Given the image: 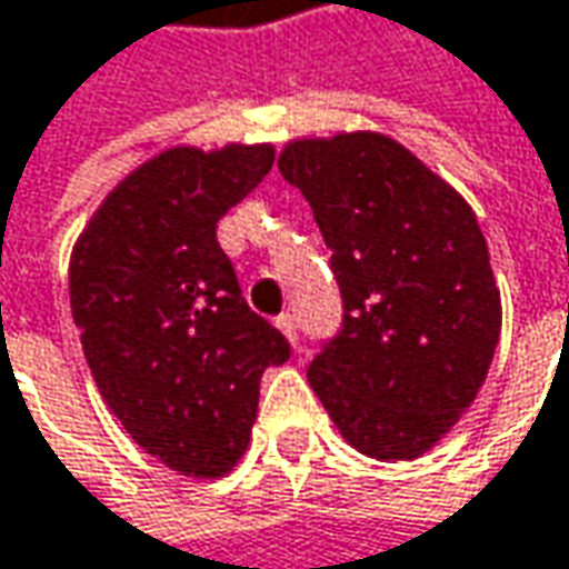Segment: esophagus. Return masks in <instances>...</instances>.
Listing matches in <instances>:
<instances>
[{"label": "esophagus", "mask_w": 569, "mask_h": 569, "mask_svg": "<svg viewBox=\"0 0 569 569\" xmlns=\"http://www.w3.org/2000/svg\"><path fill=\"white\" fill-rule=\"evenodd\" d=\"M278 330L288 337V343L291 346L298 343V323H295V317H291V313H281V317H278Z\"/></svg>", "instance_id": "34e87169"}]
</instances>
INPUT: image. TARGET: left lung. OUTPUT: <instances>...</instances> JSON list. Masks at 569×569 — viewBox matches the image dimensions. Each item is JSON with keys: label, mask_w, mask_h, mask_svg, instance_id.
Returning a JSON list of instances; mask_svg holds the SVG:
<instances>
[{"label": "left lung", "mask_w": 569, "mask_h": 569, "mask_svg": "<svg viewBox=\"0 0 569 569\" xmlns=\"http://www.w3.org/2000/svg\"><path fill=\"white\" fill-rule=\"evenodd\" d=\"M278 171L301 190L343 291V333L307 382L349 447L418 460L489 376L502 298L457 187L382 132L291 139Z\"/></svg>", "instance_id": "1"}]
</instances>
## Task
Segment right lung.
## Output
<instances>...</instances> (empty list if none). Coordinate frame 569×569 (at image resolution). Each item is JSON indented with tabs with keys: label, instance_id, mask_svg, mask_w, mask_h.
I'll list each match as a JSON object with an SVG mask.
<instances>
[{
	"label": "right lung",
	"instance_id": "add662e5",
	"mask_svg": "<svg viewBox=\"0 0 569 569\" xmlns=\"http://www.w3.org/2000/svg\"><path fill=\"white\" fill-rule=\"evenodd\" d=\"M274 144H171L116 183L70 252V310L106 408L148 457L220 479L252 440L288 340L242 301L217 223Z\"/></svg>",
	"mask_w": 569,
	"mask_h": 569
}]
</instances>
